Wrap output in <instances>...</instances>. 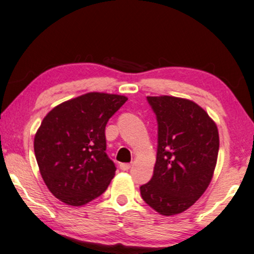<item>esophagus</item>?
Listing matches in <instances>:
<instances>
[{
	"instance_id": "obj_1",
	"label": "esophagus",
	"mask_w": 254,
	"mask_h": 254,
	"mask_svg": "<svg viewBox=\"0 0 254 254\" xmlns=\"http://www.w3.org/2000/svg\"><path fill=\"white\" fill-rule=\"evenodd\" d=\"M130 166H132V164H128V163H121L120 164V169L122 171H127V170L130 169Z\"/></svg>"
}]
</instances>
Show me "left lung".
I'll return each mask as SVG.
<instances>
[{"label": "left lung", "instance_id": "obj_1", "mask_svg": "<svg viewBox=\"0 0 254 254\" xmlns=\"http://www.w3.org/2000/svg\"><path fill=\"white\" fill-rule=\"evenodd\" d=\"M158 124L157 162L144 201L162 215L191 207L209 186L219 153V132L198 104L172 96H148Z\"/></svg>", "mask_w": 254, "mask_h": 254}]
</instances>
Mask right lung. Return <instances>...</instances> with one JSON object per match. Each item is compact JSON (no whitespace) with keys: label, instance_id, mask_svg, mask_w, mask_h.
I'll return each instance as SVG.
<instances>
[{"label":"right lung","instance_id":"add662e5","mask_svg":"<svg viewBox=\"0 0 254 254\" xmlns=\"http://www.w3.org/2000/svg\"><path fill=\"white\" fill-rule=\"evenodd\" d=\"M121 95L89 92L44 118L34 138L41 177L57 198L79 207L106 191L115 164L106 153V126L124 106Z\"/></svg>","mask_w":254,"mask_h":254}]
</instances>
